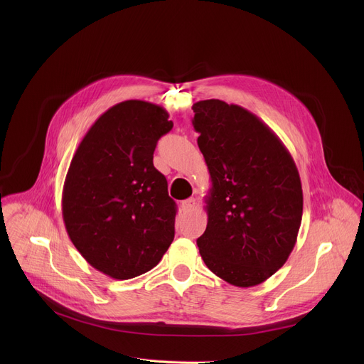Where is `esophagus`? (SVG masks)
<instances>
[{
  "label": "esophagus",
  "mask_w": 364,
  "mask_h": 364,
  "mask_svg": "<svg viewBox=\"0 0 364 364\" xmlns=\"http://www.w3.org/2000/svg\"><path fill=\"white\" fill-rule=\"evenodd\" d=\"M194 207H196V198H187V200H184V201L181 203V209H183V212H186V213L193 212Z\"/></svg>",
  "instance_id": "34e87169"
}]
</instances>
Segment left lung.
<instances>
[{
	"label": "left lung",
	"mask_w": 364,
	"mask_h": 364,
	"mask_svg": "<svg viewBox=\"0 0 364 364\" xmlns=\"http://www.w3.org/2000/svg\"><path fill=\"white\" fill-rule=\"evenodd\" d=\"M198 148L210 173L207 228L197 239L205 267L249 288L291 255L302 219V186L292 155L255 114L219 99L193 103Z\"/></svg>",
	"instance_id": "8db88e82"
}]
</instances>
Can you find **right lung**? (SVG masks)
I'll return each instance as SVG.
<instances>
[{"mask_svg": "<svg viewBox=\"0 0 364 364\" xmlns=\"http://www.w3.org/2000/svg\"><path fill=\"white\" fill-rule=\"evenodd\" d=\"M168 112L146 100H124L102 114L80 141L66 174L62 213L86 262L114 279L157 265L174 239L177 207L154 167Z\"/></svg>", "mask_w": 364, "mask_h": 364, "instance_id": "obj_1", "label": "right lung"}]
</instances>
